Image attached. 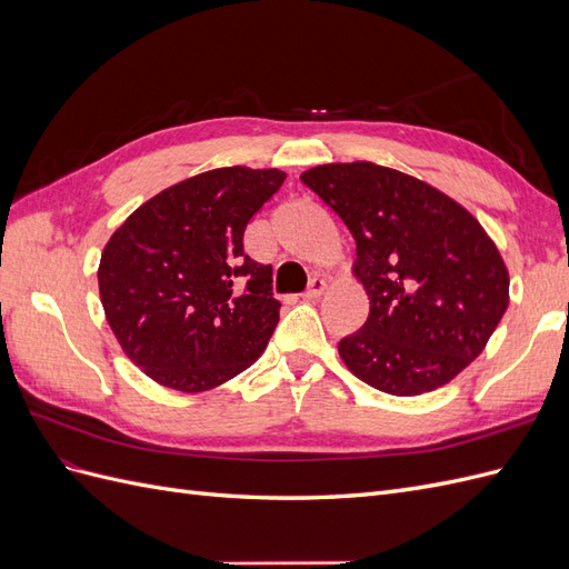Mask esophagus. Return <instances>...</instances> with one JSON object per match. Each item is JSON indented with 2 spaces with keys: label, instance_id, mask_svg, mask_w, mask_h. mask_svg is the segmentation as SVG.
I'll return each instance as SVG.
<instances>
[{
  "label": "esophagus",
  "instance_id": "esophagus-1",
  "mask_svg": "<svg viewBox=\"0 0 569 569\" xmlns=\"http://www.w3.org/2000/svg\"><path fill=\"white\" fill-rule=\"evenodd\" d=\"M325 287H327V284H325V280H322V278H313V280H311V284H308V289L303 291V299H306V301H313V299H318V297L322 295V291H325Z\"/></svg>",
  "mask_w": 569,
  "mask_h": 569
}]
</instances>
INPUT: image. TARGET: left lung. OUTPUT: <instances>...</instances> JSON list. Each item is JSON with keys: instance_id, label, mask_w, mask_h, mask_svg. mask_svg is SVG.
Instances as JSON below:
<instances>
[{"instance_id": "8db88e82", "label": "left lung", "mask_w": 569, "mask_h": 569, "mask_svg": "<svg viewBox=\"0 0 569 569\" xmlns=\"http://www.w3.org/2000/svg\"><path fill=\"white\" fill-rule=\"evenodd\" d=\"M301 182L356 239L366 325L339 356L366 385L418 396L485 351L508 308V270L485 228L427 182L368 161L306 170Z\"/></svg>"}]
</instances>
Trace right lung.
Wrapping results in <instances>:
<instances>
[{"mask_svg": "<svg viewBox=\"0 0 569 569\" xmlns=\"http://www.w3.org/2000/svg\"><path fill=\"white\" fill-rule=\"evenodd\" d=\"M278 168H216L142 203L101 253L99 295L120 347L151 380L206 391L247 370L280 320L272 268L244 253Z\"/></svg>", "mask_w": 569, "mask_h": 569, "instance_id": "add662e5", "label": "right lung"}]
</instances>
